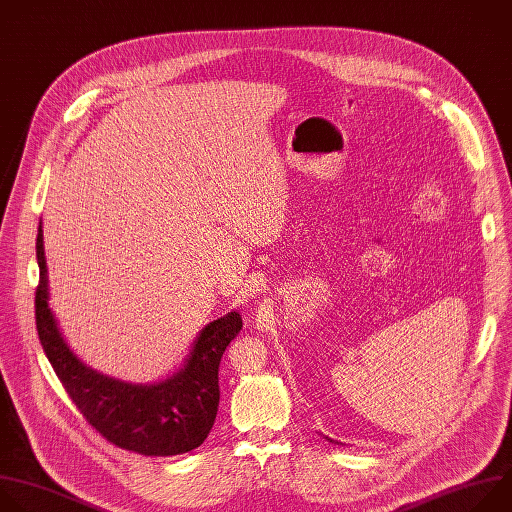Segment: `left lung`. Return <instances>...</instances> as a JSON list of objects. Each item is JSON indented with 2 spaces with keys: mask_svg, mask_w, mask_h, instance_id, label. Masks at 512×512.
<instances>
[{
  "mask_svg": "<svg viewBox=\"0 0 512 512\" xmlns=\"http://www.w3.org/2000/svg\"><path fill=\"white\" fill-rule=\"evenodd\" d=\"M329 440H331V438H329ZM331 442H335V440H331Z\"/></svg>",
  "mask_w": 512,
  "mask_h": 512,
  "instance_id": "obj_1",
  "label": "left lung"
}]
</instances>
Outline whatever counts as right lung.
<instances>
[{
	"mask_svg": "<svg viewBox=\"0 0 512 512\" xmlns=\"http://www.w3.org/2000/svg\"><path fill=\"white\" fill-rule=\"evenodd\" d=\"M40 284L36 329L42 349L86 422L119 448L143 456H177L208 438L220 403L218 369L238 337V311L201 329L181 369L159 383H129L86 365L66 343L50 309L42 222L36 238Z\"/></svg>",
	"mask_w": 512,
	"mask_h": 512,
	"instance_id": "right-lung-1",
	"label": "right lung"
}]
</instances>
